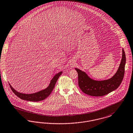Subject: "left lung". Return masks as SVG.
Segmentation results:
<instances>
[{"label": "left lung", "mask_w": 133, "mask_h": 133, "mask_svg": "<svg viewBox=\"0 0 133 133\" xmlns=\"http://www.w3.org/2000/svg\"><path fill=\"white\" fill-rule=\"evenodd\" d=\"M122 58L117 72L108 80L97 81L92 80L85 72L77 68L75 70L78 74V84L80 89L85 94L94 96H105L115 90L122 82L126 64V55L122 49Z\"/></svg>", "instance_id": "8db88e82"}]
</instances>
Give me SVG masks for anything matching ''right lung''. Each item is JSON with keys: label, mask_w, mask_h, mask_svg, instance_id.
<instances>
[{"label": "right lung", "mask_w": 133, "mask_h": 133, "mask_svg": "<svg viewBox=\"0 0 133 133\" xmlns=\"http://www.w3.org/2000/svg\"><path fill=\"white\" fill-rule=\"evenodd\" d=\"M62 74V72H60L57 74L55 75L54 77L52 78L51 81L50 83L49 86L45 90L40 91L38 92H36L32 94H24L18 92L16 90H15L9 84L10 87L12 91L15 94L16 96H17L18 97L23 100H26L30 101H43L47 98L48 96L50 95L52 91L53 90L55 84L58 80L59 77Z\"/></svg>", "instance_id": "right-lung-1"}]
</instances>
